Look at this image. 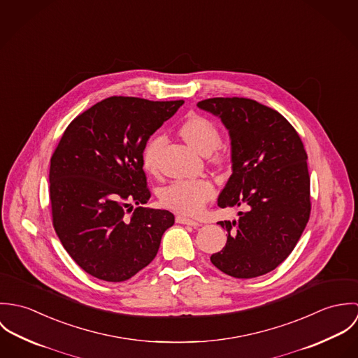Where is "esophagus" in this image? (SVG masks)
Listing matches in <instances>:
<instances>
[{
    "label": "esophagus",
    "instance_id": "34e87169",
    "mask_svg": "<svg viewBox=\"0 0 358 358\" xmlns=\"http://www.w3.org/2000/svg\"><path fill=\"white\" fill-rule=\"evenodd\" d=\"M176 222H178V223H182V224L193 226V227H197V226H200V223H199L197 220L189 219V217H186V216H176Z\"/></svg>",
    "mask_w": 358,
    "mask_h": 358
}]
</instances>
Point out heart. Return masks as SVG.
Here are the masks:
<instances>
[{"label": "heart", "instance_id": "heart-1", "mask_svg": "<svg viewBox=\"0 0 358 358\" xmlns=\"http://www.w3.org/2000/svg\"><path fill=\"white\" fill-rule=\"evenodd\" d=\"M182 138L200 154L212 153L220 145L217 127L203 115L187 117L179 129ZM165 143L164 135L155 134L145 145L142 152V165L148 172L157 168V157ZM226 157L222 152H213V162L223 164ZM213 196V185L205 178L178 179L159 190L161 204L179 213L194 215L203 209L205 203Z\"/></svg>", "mask_w": 358, "mask_h": 358}]
</instances>
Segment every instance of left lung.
Returning <instances> with one entry per match:
<instances>
[{"label": "left lung", "mask_w": 358, "mask_h": 358, "mask_svg": "<svg viewBox=\"0 0 358 358\" xmlns=\"http://www.w3.org/2000/svg\"><path fill=\"white\" fill-rule=\"evenodd\" d=\"M197 106L222 120L231 141L233 173L217 205L248 208L238 220L219 222L227 243L210 262L236 278L263 275L294 251L310 217L305 146L285 117L252 99L210 98Z\"/></svg>", "instance_id": "left-lung-1"}]
</instances>
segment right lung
Returning <instances> with one entry per match:
<instances>
[{"label": "right lung", "instance_id": "obj_1", "mask_svg": "<svg viewBox=\"0 0 358 358\" xmlns=\"http://www.w3.org/2000/svg\"><path fill=\"white\" fill-rule=\"evenodd\" d=\"M183 101L111 96L77 115L51 157L53 229L73 260L108 282L153 260L175 216L141 206L150 199L142 152ZM138 206L128 215L131 204Z\"/></svg>", "mask_w": 358, "mask_h": 358}]
</instances>
